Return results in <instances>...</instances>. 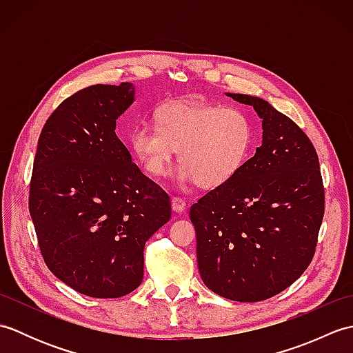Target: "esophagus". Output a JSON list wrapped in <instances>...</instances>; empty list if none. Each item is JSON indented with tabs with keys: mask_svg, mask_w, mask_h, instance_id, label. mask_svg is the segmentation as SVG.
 Returning a JSON list of instances; mask_svg holds the SVG:
<instances>
[{
	"mask_svg": "<svg viewBox=\"0 0 353 353\" xmlns=\"http://www.w3.org/2000/svg\"><path fill=\"white\" fill-rule=\"evenodd\" d=\"M171 208H172V211H174L176 214L183 212L185 209H186L185 200L183 199H179V197H172L171 199Z\"/></svg>",
	"mask_w": 353,
	"mask_h": 353,
	"instance_id": "1",
	"label": "esophagus"
}]
</instances>
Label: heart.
Returning <instances> with one entry per match:
<instances>
[{
    "instance_id": "b5f03b06",
    "label": "heart",
    "mask_w": 353,
    "mask_h": 353,
    "mask_svg": "<svg viewBox=\"0 0 353 353\" xmlns=\"http://www.w3.org/2000/svg\"><path fill=\"white\" fill-rule=\"evenodd\" d=\"M154 125L141 124L130 133V148L148 176H163L179 153L183 165L179 183L196 181L212 190L241 170L253 145V127L235 108L176 101L156 110Z\"/></svg>"
}]
</instances>
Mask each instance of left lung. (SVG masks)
<instances>
[{"label":"left lung","instance_id":"1","mask_svg":"<svg viewBox=\"0 0 353 353\" xmlns=\"http://www.w3.org/2000/svg\"><path fill=\"white\" fill-rule=\"evenodd\" d=\"M262 121V144L229 182L191 206L201 281L215 294L259 302L308 268L325 214L310 138L259 97L230 94Z\"/></svg>","mask_w":353,"mask_h":353}]
</instances>
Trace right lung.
<instances>
[{"instance_id": "right-lung-1", "label": "right lung", "mask_w": 353, "mask_h": 353, "mask_svg": "<svg viewBox=\"0 0 353 353\" xmlns=\"http://www.w3.org/2000/svg\"><path fill=\"white\" fill-rule=\"evenodd\" d=\"M134 94L133 83L81 89L37 141L28 208L42 256L59 281L89 297L137 290L147 239L171 216L168 194L115 133Z\"/></svg>"}]
</instances>
